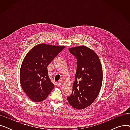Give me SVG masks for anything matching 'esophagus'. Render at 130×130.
Returning a JSON list of instances; mask_svg holds the SVG:
<instances>
[{
	"mask_svg": "<svg viewBox=\"0 0 130 130\" xmlns=\"http://www.w3.org/2000/svg\"><path fill=\"white\" fill-rule=\"evenodd\" d=\"M63 80H59L58 83V85L59 86H61V85H62L63 84Z\"/></svg>",
	"mask_w": 130,
	"mask_h": 130,
	"instance_id": "34e87169",
	"label": "esophagus"
}]
</instances>
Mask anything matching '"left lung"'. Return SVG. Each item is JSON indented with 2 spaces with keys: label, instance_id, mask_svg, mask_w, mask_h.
<instances>
[{
  "label": "left lung",
  "instance_id": "obj_1",
  "mask_svg": "<svg viewBox=\"0 0 130 130\" xmlns=\"http://www.w3.org/2000/svg\"><path fill=\"white\" fill-rule=\"evenodd\" d=\"M69 50L77 59V69L72 93L67 99L73 107L80 110L90 106L98 97L103 72L98 55L88 47L79 46Z\"/></svg>",
  "mask_w": 130,
  "mask_h": 130
}]
</instances>
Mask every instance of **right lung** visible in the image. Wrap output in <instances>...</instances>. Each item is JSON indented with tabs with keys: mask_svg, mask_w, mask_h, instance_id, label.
Masks as SVG:
<instances>
[{
	"mask_svg": "<svg viewBox=\"0 0 130 130\" xmlns=\"http://www.w3.org/2000/svg\"><path fill=\"white\" fill-rule=\"evenodd\" d=\"M64 48L40 44L27 54L20 67V81L24 91L31 101H44L54 88L47 66Z\"/></svg>",
	"mask_w": 130,
	"mask_h": 130,
	"instance_id": "obj_1",
	"label": "right lung"
}]
</instances>
